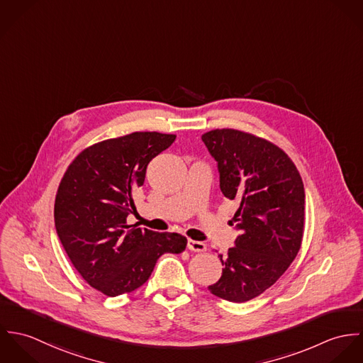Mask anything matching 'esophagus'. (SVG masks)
Masks as SVG:
<instances>
[{"label":"esophagus","instance_id":"1","mask_svg":"<svg viewBox=\"0 0 363 363\" xmlns=\"http://www.w3.org/2000/svg\"><path fill=\"white\" fill-rule=\"evenodd\" d=\"M187 249L191 250V252L200 253V252H206V250H207V246H206V243H203V242H197V240L189 239V242H187Z\"/></svg>","mask_w":363,"mask_h":363}]
</instances>
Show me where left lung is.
Returning <instances> with one entry per match:
<instances>
[{"instance_id":"8db88e82","label":"left lung","mask_w":363,"mask_h":363,"mask_svg":"<svg viewBox=\"0 0 363 363\" xmlns=\"http://www.w3.org/2000/svg\"><path fill=\"white\" fill-rule=\"evenodd\" d=\"M203 141L218 162L222 194L238 203L240 235L222 261V277L208 286L220 299L242 303L274 285L298 256L305 228L302 177L279 147L253 134L216 128Z\"/></svg>"}]
</instances>
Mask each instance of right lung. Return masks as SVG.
<instances>
[{
	"label": "right lung",
	"mask_w": 363,
	"mask_h": 363,
	"mask_svg": "<svg viewBox=\"0 0 363 363\" xmlns=\"http://www.w3.org/2000/svg\"><path fill=\"white\" fill-rule=\"evenodd\" d=\"M176 135L156 131L104 140L84 150L64 173L54 203L55 230L81 277L106 296L144 285L157 259L179 255L187 239L127 223L148 163Z\"/></svg>",
	"instance_id": "right-lung-1"
}]
</instances>
